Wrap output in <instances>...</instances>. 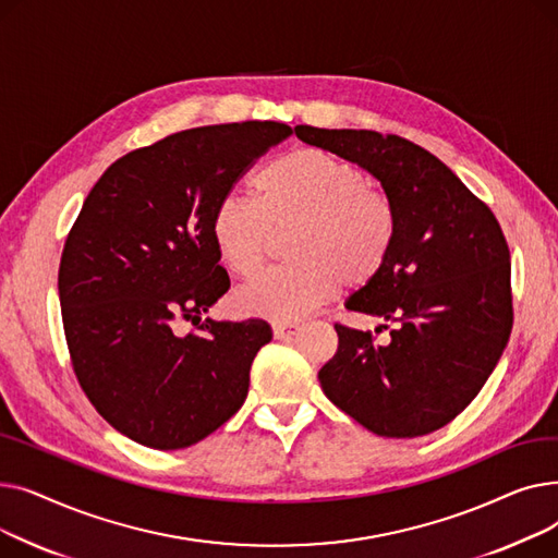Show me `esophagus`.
Instances as JSON below:
<instances>
[{
	"label": "esophagus",
	"mask_w": 558,
	"mask_h": 558,
	"mask_svg": "<svg viewBox=\"0 0 558 558\" xmlns=\"http://www.w3.org/2000/svg\"><path fill=\"white\" fill-rule=\"evenodd\" d=\"M299 332V324H294V320H276L274 324V337L276 339H287L291 335Z\"/></svg>",
	"instance_id": "1"
}]
</instances>
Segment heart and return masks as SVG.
<instances>
[{"label": "heart", "mask_w": 558, "mask_h": 558, "mask_svg": "<svg viewBox=\"0 0 558 558\" xmlns=\"http://www.w3.org/2000/svg\"><path fill=\"white\" fill-rule=\"evenodd\" d=\"M255 198L223 196L213 240L230 274L251 278L269 257L276 234L291 230L287 267L259 274L238 291V307L291 320L330 301L341 282L366 287L396 242V208L366 171L314 146L289 151L253 179Z\"/></svg>", "instance_id": "1"}]
</instances>
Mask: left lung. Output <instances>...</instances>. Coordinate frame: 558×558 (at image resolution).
I'll list each match as a JSON object with an SVG mask.
<instances>
[{"mask_svg": "<svg viewBox=\"0 0 558 558\" xmlns=\"http://www.w3.org/2000/svg\"><path fill=\"white\" fill-rule=\"evenodd\" d=\"M320 149L357 162L396 208L393 251L350 312L396 324L391 341L335 324L339 345L318 371L324 393L377 436L441 429L475 400L513 328L511 262L488 205L450 167L400 135L296 126Z\"/></svg>", "mask_w": 558, "mask_h": 558, "instance_id": "8db88e82", "label": "left lung"}]
</instances>
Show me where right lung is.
<instances>
[{
    "label": "right lung",
    "mask_w": 558,
    "mask_h": 558,
    "mask_svg": "<svg viewBox=\"0 0 558 558\" xmlns=\"http://www.w3.org/2000/svg\"><path fill=\"white\" fill-rule=\"evenodd\" d=\"M289 135L253 120L142 146L104 171L68 234L58 296L74 375L101 418L140 446L190 448L246 400L271 326L201 318L230 289L213 215ZM181 323L193 330L181 336Z\"/></svg>",
    "instance_id": "right-lung-1"
}]
</instances>
